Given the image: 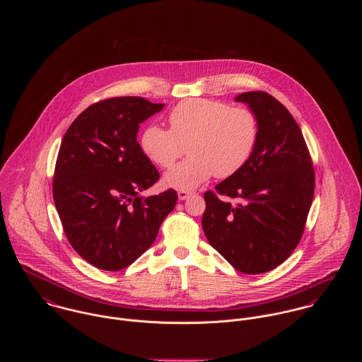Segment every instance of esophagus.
I'll use <instances>...</instances> for the list:
<instances>
[{
	"mask_svg": "<svg viewBox=\"0 0 362 362\" xmlns=\"http://www.w3.org/2000/svg\"><path fill=\"white\" fill-rule=\"evenodd\" d=\"M194 195V192H189V191H178V199L180 201H185V199H188L189 197H192Z\"/></svg>",
	"mask_w": 362,
	"mask_h": 362,
	"instance_id": "esophagus-1",
	"label": "esophagus"
}]
</instances>
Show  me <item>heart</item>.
Wrapping results in <instances>:
<instances>
[{"instance_id": "b5f03b06", "label": "heart", "mask_w": 362, "mask_h": 362, "mask_svg": "<svg viewBox=\"0 0 362 362\" xmlns=\"http://www.w3.org/2000/svg\"><path fill=\"white\" fill-rule=\"evenodd\" d=\"M170 129L148 125L141 148L155 164L168 168L187 151L189 157L164 175V184L175 189H195L211 175L227 178L237 174L257 146L258 117L245 107L210 99H188L170 115Z\"/></svg>"}]
</instances>
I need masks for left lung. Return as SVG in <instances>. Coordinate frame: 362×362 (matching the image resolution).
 <instances>
[{"label": "left lung", "mask_w": 362, "mask_h": 362, "mask_svg": "<svg viewBox=\"0 0 362 362\" xmlns=\"http://www.w3.org/2000/svg\"><path fill=\"white\" fill-rule=\"evenodd\" d=\"M235 102L248 104L258 117V142L237 174L217 184L216 192H205L202 227L209 244L234 269L259 274L277 267L298 245L315 174L303 132L283 104L266 92H245Z\"/></svg>", "instance_id": "obj_1"}]
</instances>
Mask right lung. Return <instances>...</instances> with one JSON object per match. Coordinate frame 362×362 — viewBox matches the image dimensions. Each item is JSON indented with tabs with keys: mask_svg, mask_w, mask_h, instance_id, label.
Wrapping results in <instances>:
<instances>
[{
	"mask_svg": "<svg viewBox=\"0 0 362 362\" xmlns=\"http://www.w3.org/2000/svg\"><path fill=\"white\" fill-rule=\"evenodd\" d=\"M163 107L134 96L107 99L81 112L62 138L54 204L72 248L98 269L134 263L177 204L174 189L139 195L160 177L136 141L139 124Z\"/></svg>",
	"mask_w": 362,
	"mask_h": 362,
	"instance_id": "right-lung-1",
	"label": "right lung"
}]
</instances>
